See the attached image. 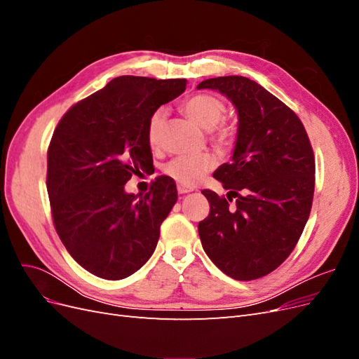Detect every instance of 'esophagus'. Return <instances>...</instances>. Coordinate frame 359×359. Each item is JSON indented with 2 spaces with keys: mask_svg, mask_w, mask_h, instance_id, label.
Instances as JSON below:
<instances>
[{
  "mask_svg": "<svg viewBox=\"0 0 359 359\" xmlns=\"http://www.w3.org/2000/svg\"><path fill=\"white\" fill-rule=\"evenodd\" d=\"M177 190H178V193H180V194H186V193H190V191H193V187H189V186H182V184H178Z\"/></svg>",
  "mask_w": 359,
  "mask_h": 359,
  "instance_id": "esophagus-1",
  "label": "esophagus"
}]
</instances>
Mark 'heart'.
Listing matches in <instances>:
<instances>
[{
    "mask_svg": "<svg viewBox=\"0 0 359 359\" xmlns=\"http://www.w3.org/2000/svg\"><path fill=\"white\" fill-rule=\"evenodd\" d=\"M181 106L194 123L202 128L210 130V136L214 142L223 147H229L235 142L238 135L236 124L232 119L224 118L226 106L219 97L210 93H196L187 97ZM163 121H165L163 109H157L149 116L147 140L151 147H156L160 142ZM214 166L215 158L206 153L196 156H177L163 166V172L178 184L190 187L198 184L205 173L210 172Z\"/></svg>",
    "mask_w": 359,
    "mask_h": 359,
    "instance_id": "1",
    "label": "heart"
}]
</instances>
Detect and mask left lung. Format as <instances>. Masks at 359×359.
Returning a JSON list of instances; mask_svg holds the SVG:
<instances>
[{
	"label": "left lung",
	"instance_id": "obj_1",
	"mask_svg": "<svg viewBox=\"0 0 359 359\" xmlns=\"http://www.w3.org/2000/svg\"><path fill=\"white\" fill-rule=\"evenodd\" d=\"M198 88L229 97L240 118L232 161L214 172L227 198L202 190L210 202L198 224L202 247L226 276L256 280L285 262L309 220L313 148L298 115L255 81L220 76Z\"/></svg>",
	"mask_w": 359,
	"mask_h": 359
}]
</instances>
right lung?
<instances>
[{
    "label": "right lung",
    "instance_id": "1",
    "mask_svg": "<svg viewBox=\"0 0 359 359\" xmlns=\"http://www.w3.org/2000/svg\"><path fill=\"white\" fill-rule=\"evenodd\" d=\"M186 85L119 76L73 104L52 135L46 187L53 226L70 256L97 277L126 278L154 253L178 199L175 181L157 177L139 199L124 186L153 166L149 116Z\"/></svg>",
    "mask_w": 359,
    "mask_h": 359
}]
</instances>
